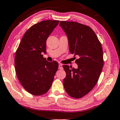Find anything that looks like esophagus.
I'll list each match as a JSON object with an SVG mask.
<instances>
[{
    "label": "esophagus",
    "instance_id": "obj_1",
    "mask_svg": "<svg viewBox=\"0 0 120 120\" xmlns=\"http://www.w3.org/2000/svg\"><path fill=\"white\" fill-rule=\"evenodd\" d=\"M58 69H63V67H62V64H59Z\"/></svg>",
    "mask_w": 120,
    "mask_h": 120
}]
</instances>
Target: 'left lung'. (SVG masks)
Here are the masks:
<instances>
[{
  "instance_id": "1",
  "label": "left lung",
  "mask_w": 120,
  "mask_h": 120,
  "mask_svg": "<svg viewBox=\"0 0 120 120\" xmlns=\"http://www.w3.org/2000/svg\"><path fill=\"white\" fill-rule=\"evenodd\" d=\"M60 26L68 37L71 53L78 57L75 61L77 69L63 66L66 73L64 88L69 96L79 99L93 89L100 77L104 66L101 44L89 26L65 21H60Z\"/></svg>"
}]
</instances>
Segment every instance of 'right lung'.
Instances as JSON below:
<instances>
[{
    "instance_id": "add662e5",
    "label": "right lung",
    "mask_w": 120,
    "mask_h": 120,
    "mask_svg": "<svg viewBox=\"0 0 120 120\" xmlns=\"http://www.w3.org/2000/svg\"><path fill=\"white\" fill-rule=\"evenodd\" d=\"M58 20H44L26 31L15 53V68L20 84L27 92L40 96L49 90L58 68L56 61L43 58L46 40Z\"/></svg>"
}]
</instances>
